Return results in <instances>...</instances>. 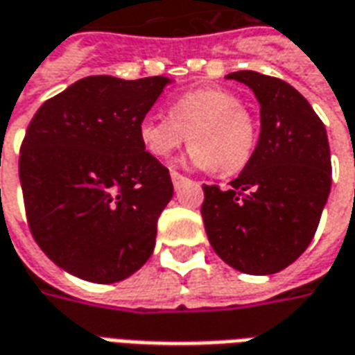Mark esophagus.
Listing matches in <instances>:
<instances>
[{
    "mask_svg": "<svg viewBox=\"0 0 355 355\" xmlns=\"http://www.w3.org/2000/svg\"><path fill=\"white\" fill-rule=\"evenodd\" d=\"M187 181V178L185 175H181L180 172H172V183H174V187L178 189L181 185V183H185Z\"/></svg>",
    "mask_w": 355,
    "mask_h": 355,
    "instance_id": "obj_1",
    "label": "esophagus"
}]
</instances>
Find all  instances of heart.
I'll return each instance as SVG.
<instances>
[{"instance_id":"1","label":"heart","mask_w":355,"mask_h":355,"mask_svg":"<svg viewBox=\"0 0 355 355\" xmlns=\"http://www.w3.org/2000/svg\"><path fill=\"white\" fill-rule=\"evenodd\" d=\"M138 134L144 147L157 159L170 157L189 136L193 166L211 168L217 175H232L252 159L257 126L232 92L195 89L175 98L170 117L141 119Z\"/></svg>"}]
</instances>
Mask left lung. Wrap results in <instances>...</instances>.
<instances>
[{
	"mask_svg": "<svg viewBox=\"0 0 355 355\" xmlns=\"http://www.w3.org/2000/svg\"><path fill=\"white\" fill-rule=\"evenodd\" d=\"M227 77L253 90L261 134L231 187L204 185L206 234L214 252L240 272H280L309 248L327 202V132L289 83L250 69Z\"/></svg>",
	"mask_w": 355,
	"mask_h": 355,
	"instance_id": "left-lung-1",
	"label": "left lung"
}]
</instances>
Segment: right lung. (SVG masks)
Listing matches in <instances>:
<instances>
[{"label": "right lung", "instance_id": "1", "mask_svg": "<svg viewBox=\"0 0 355 355\" xmlns=\"http://www.w3.org/2000/svg\"><path fill=\"white\" fill-rule=\"evenodd\" d=\"M168 83L90 75L28 124L18 159L28 227L66 272L115 284L151 257L174 185L138 128Z\"/></svg>", "mask_w": 355, "mask_h": 355}]
</instances>
